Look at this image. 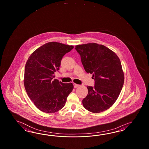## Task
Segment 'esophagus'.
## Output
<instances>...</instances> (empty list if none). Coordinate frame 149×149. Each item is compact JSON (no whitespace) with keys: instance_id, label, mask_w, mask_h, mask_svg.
<instances>
[{"instance_id":"esophagus-1","label":"esophagus","mask_w":149,"mask_h":149,"mask_svg":"<svg viewBox=\"0 0 149 149\" xmlns=\"http://www.w3.org/2000/svg\"><path fill=\"white\" fill-rule=\"evenodd\" d=\"M74 84V88L78 87L79 86H80V85H79V84Z\"/></svg>"}]
</instances>
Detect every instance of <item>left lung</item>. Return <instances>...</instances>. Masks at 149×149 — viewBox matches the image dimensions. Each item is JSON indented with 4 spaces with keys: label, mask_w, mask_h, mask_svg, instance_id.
<instances>
[{
    "label": "left lung",
    "mask_w": 149,
    "mask_h": 149,
    "mask_svg": "<svg viewBox=\"0 0 149 149\" xmlns=\"http://www.w3.org/2000/svg\"><path fill=\"white\" fill-rule=\"evenodd\" d=\"M82 63L87 73L93 74L94 87L87 86L88 94L82 100L84 108L92 113L109 109L118 98L124 84L120 58L108 48L96 43L77 45Z\"/></svg>",
    "instance_id": "1"
}]
</instances>
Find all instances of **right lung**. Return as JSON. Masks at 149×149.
Returning a JSON list of instances; mask_svg holds the SVG:
<instances>
[{"mask_svg":"<svg viewBox=\"0 0 149 149\" xmlns=\"http://www.w3.org/2000/svg\"><path fill=\"white\" fill-rule=\"evenodd\" d=\"M73 48L56 42H48L38 48L27 60L24 82L26 91L37 108L43 112L58 111L73 91L72 83L64 84L54 79L63 56Z\"/></svg>","mask_w":149,"mask_h":149,"instance_id":"right-lung-1","label":"right lung"}]
</instances>
